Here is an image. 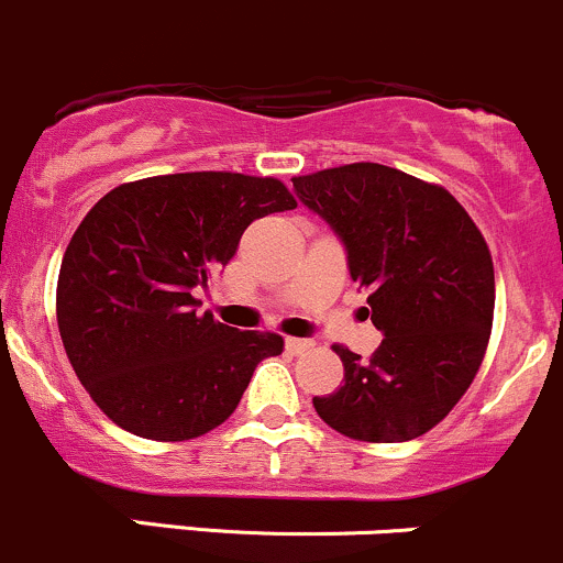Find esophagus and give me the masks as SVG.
I'll return each mask as SVG.
<instances>
[{
  "instance_id": "34e87169",
  "label": "esophagus",
  "mask_w": 563,
  "mask_h": 563,
  "mask_svg": "<svg viewBox=\"0 0 563 563\" xmlns=\"http://www.w3.org/2000/svg\"><path fill=\"white\" fill-rule=\"evenodd\" d=\"M284 346H287V352L289 354H303V352H308V349L313 346L311 341H306V338H287V341H284Z\"/></svg>"
}]
</instances>
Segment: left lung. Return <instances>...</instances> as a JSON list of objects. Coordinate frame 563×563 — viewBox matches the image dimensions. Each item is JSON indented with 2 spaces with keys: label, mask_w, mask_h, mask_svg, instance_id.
Returning a JSON list of instances; mask_svg holds the SVG:
<instances>
[{
  "label": "left lung",
  "mask_w": 563,
  "mask_h": 563,
  "mask_svg": "<svg viewBox=\"0 0 563 563\" xmlns=\"http://www.w3.org/2000/svg\"><path fill=\"white\" fill-rule=\"evenodd\" d=\"M322 217L371 298L384 341L371 360L335 346L343 384L313 408L367 443H405L449 416L473 384L494 319V263L449 190L380 163H349L292 179Z\"/></svg>",
  "instance_id": "left-lung-1"
}]
</instances>
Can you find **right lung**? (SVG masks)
<instances>
[{
    "mask_svg": "<svg viewBox=\"0 0 563 563\" xmlns=\"http://www.w3.org/2000/svg\"><path fill=\"white\" fill-rule=\"evenodd\" d=\"M279 179L190 172L107 192L80 222L58 274V330L93 402L125 432L190 440L220 427L276 332L235 330L192 289L225 268L252 222L295 209Z\"/></svg>",
    "mask_w": 563,
    "mask_h": 563,
    "instance_id": "add662e5",
    "label": "right lung"
}]
</instances>
